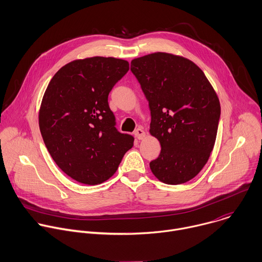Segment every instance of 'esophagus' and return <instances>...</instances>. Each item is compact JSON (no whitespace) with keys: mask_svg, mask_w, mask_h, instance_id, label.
<instances>
[{"mask_svg":"<svg viewBox=\"0 0 262 262\" xmlns=\"http://www.w3.org/2000/svg\"><path fill=\"white\" fill-rule=\"evenodd\" d=\"M134 135H135V137L138 139V140H143L144 138H145V132L143 130V128H141V127H139V128H137L135 132H134Z\"/></svg>","mask_w":262,"mask_h":262,"instance_id":"obj_1","label":"esophagus"}]
</instances>
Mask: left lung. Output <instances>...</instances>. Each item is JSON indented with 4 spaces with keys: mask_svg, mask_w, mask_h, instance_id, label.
<instances>
[{
    "mask_svg": "<svg viewBox=\"0 0 262 262\" xmlns=\"http://www.w3.org/2000/svg\"><path fill=\"white\" fill-rule=\"evenodd\" d=\"M130 71L149 102L150 134L161 146L152 172L169 185L191 180L216 141L221 110L211 83L194 62L165 52L133 59Z\"/></svg>",
    "mask_w": 262,
    "mask_h": 262,
    "instance_id": "8db88e82",
    "label": "left lung"
}]
</instances>
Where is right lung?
<instances>
[{"label":"right lung","mask_w":262,"mask_h":262,"mask_svg":"<svg viewBox=\"0 0 262 262\" xmlns=\"http://www.w3.org/2000/svg\"><path fill=\"white\" fill-rule=\"evenodd\" d=\"M126 60L95 56L59 69L49 82L40 112L48 152L72 179L97 185L111 178L134 137L116 128L108 96L127 73Z\"/></svg>","instance_id":"1"}]
</instances>
